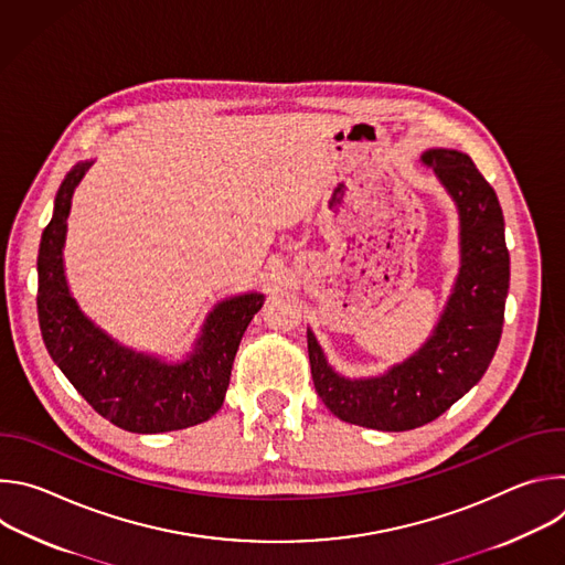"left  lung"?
Listing matches in <instances>:
<instances>
[{"label":"left lung","mask_w":565,"mask_h":565,"mask_svg":"<svg viewBox=\"0 0 565 565\" xmlns=\"http://www.w3.org/2000/svg\"><path fill=\"white\" fill-rule=\"evenodd\" d=\"M423 163L436 172L460 212L462 266L431 340L382 377H340L308 331V358L321 402L351 425L409 431L443 416L488 371L505 317L510 253L494 188L471 158L456 149H429Z\"/></svg>","instance_id":"left-lung-1"}]
</instances>
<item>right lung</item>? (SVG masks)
<instances>
[{"label": "right lung", "instance_id": "add662e5", "mask_svg": "<svg viewBox=\"0 0 565 565\" xmlns=\"http://www.w3.org/2000/svg\"><path fill=\"white\" fill-rule=\"evenodd\" d=\"M89 163H77L62 181L53 218L42 232L38 255V319L49 355L94 412L134 434H160L212 418L230 384L232 362L264 295L227 299L210 312L194 355L166 364L134 353L79 312L68 295L62 246L71 196Z\"/></svg>", "mask_w": 565, "mask_h": 565}]
</instances>
